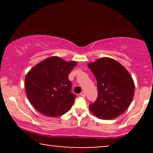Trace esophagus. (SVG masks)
<instances>
[{
	"instance_id": "esophagus-1",
	"label": "esophagus",
	"mask_w": 153,
	"mask_h": 153,
	"mask_svg": "<svg viewBox=\"0 0 153 153\" xmlns=\"http://www.w3.org/2000/svg\"><path fill=\"white\" fill-rule=\"evenodd\" d=\"M80 95L81 96V97H85V93H84V92H81V93H80Z\"/></svg>"
}]
</instances>
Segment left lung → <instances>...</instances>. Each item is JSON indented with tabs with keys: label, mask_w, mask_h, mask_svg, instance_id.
<instances>
[{
	"label": "left lung",
	"mask_w": 153,
	"mask_h": 153,
	"mask_svg": "<svg viewBox=\"0 0 153 153\" xmlns=\"http://www.w3.org/2000/svg\"><path fill=\"white\" fill-rule=\"evenodd\" d=\"M97 79V98L89 105L97 118L110 120L123 114L132 101L134 83L120 63L111 58H101L88 65Z\"/></svg>",
	"instance_id": "8db88e82"
}]
</instances>
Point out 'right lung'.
Returning a JSON list of instances; mask_svg holds the SVG:
<instances>
[{"label": "right lung", "mask_w": 153, "mask_h": 153, "mask_svg": "<svg viewBox=\"0 0 153 153\" xmlns=\"http://www.w3.org/2000/svg\"><path fill=\"white\" fill-rule=\"evenodd\" d=\"M76 64L51 56L29 71L25 79V90L35 109L49 117L62 116L70 109L76 95L71 93L68 75Z\"/></svg>", "instance_id": "add662e5"}]
</instances>
